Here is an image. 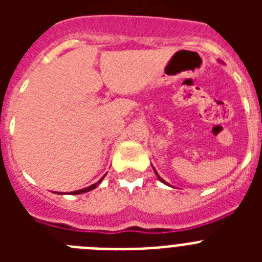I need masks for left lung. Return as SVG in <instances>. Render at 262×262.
Listing matches in <instances>:
<instances>
[{"mask_svg":"<svg viewBox=\"0 0 262 262\" xmlns=\"http://www.w3.org/2000/svg\"><path fill=\"white\" fill-rule=\"evenodd\" d=\"M152 168H154V166H152ZM154 172H155V174H156V176H157V178H159V180H160V181H161V182H163V184H165V185H168V186H170V185H169V184H166V182H165V181H164V180H163V178H161V177H160V176H159V173H157V172H156V169H155V168H154Z\"/></svg>","mask_w":262,"mask_h":262,"instance_id":"1","label":"left lung"}]
</instances>
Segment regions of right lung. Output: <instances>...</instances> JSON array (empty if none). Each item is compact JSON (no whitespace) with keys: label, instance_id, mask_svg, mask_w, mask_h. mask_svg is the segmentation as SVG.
Segmentation results:
<instances>
[{"label":"right lung","instance_id":"right-lung-1","mask_svg":"<svg viewBox=\"0 0 262 262\" xmlns=\"http://www.w3.org/2000/svg\"><path fill=\"white\" fill-rule=\"evenodd\" d=\"M103 178H105V176H103L102 178H101V180H99L98 182H96V184H93V185H90V186H88V187H85V189H80V190H75V191H71V195H76V194H82V193H88V191H90V190H93V189H96L97 186H98L99 184H101V182H102V180ZM57 194H64V193H59V191H56Z\"/></svg>","mask_w":262,"mask_h":262}]
</instances>
